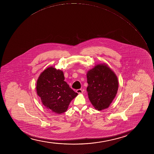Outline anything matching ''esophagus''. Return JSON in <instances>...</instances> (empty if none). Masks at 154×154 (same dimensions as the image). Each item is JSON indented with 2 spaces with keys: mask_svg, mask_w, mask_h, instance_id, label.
Here are the masks:
<instances>
[{
  "mask_svg": "<svg viewBox=\"0 0 154 154\" xmlns=\"http://www.w3.org/2000/svg\"><path fill=\"white\" fill-rule=\"evenodd\" d=\"M76 92L79 94H82V92H83V90H82L81 89H78V90H76Z\"/></svg>",
  "mask_w": 154,
  "mask_h": 154,
  "instance_id": "34e87169",
  "label": "esophagus"
}]
</instances>
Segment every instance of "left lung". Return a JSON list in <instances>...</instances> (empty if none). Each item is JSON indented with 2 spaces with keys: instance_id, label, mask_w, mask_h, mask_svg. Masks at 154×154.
Returning <instances> with one entry per match:
<instances>
[{
  "instance_id": "obj_1",
  "label": "left lung",
  "mask_w": 154,
  "mask_h": 154,
  "mask_svg": "<svg viewBox=\"0 0 154 154\" xmlns=\"http://www.w3.org/2000/svg\"><path fill=\"white\" fill-rule=\"evenodd\" d=\"M87 79V91L94 108L97 110L108 108L118 90L116 74L107 64H99L88 71Z\"/></svg>"
}]
</instances>
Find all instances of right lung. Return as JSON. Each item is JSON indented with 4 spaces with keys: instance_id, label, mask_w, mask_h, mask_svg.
<instances>
[{
    "instance_id": "right-lung-1",
    "label": "right lung",
    "mask_w": 154,
    "mask_h": 154,
    "mask_svg": "<svg viewBox=\"0 0 154 154\" xmlns=\"http://www.w3.org/2000/svg\"><path fill=\"white\" fill-rule=\"evenodd\" d=\"M64 80L63 71L51 66L43 71L37 80V95L43 105L53 113L66 112L71 101L78 95Z\"/></svg>"
}]
</instances>
